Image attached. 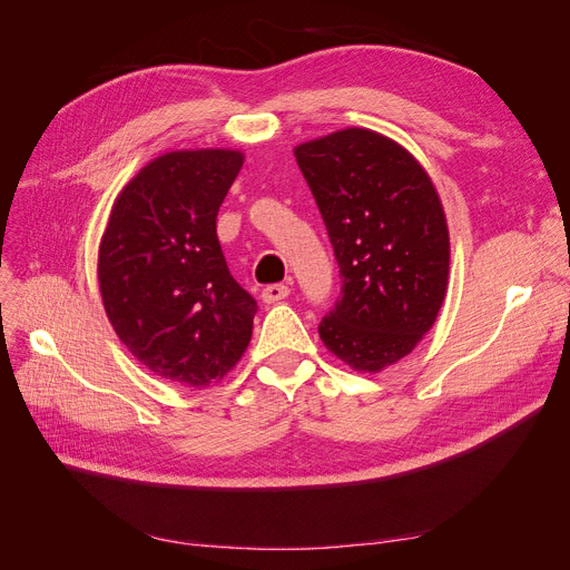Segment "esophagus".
<instances>
[{"instance_id": "34e87169", "label": "esophagus", "mask_w": 570, "mask_h": 570, "mask_svg": "<svg viewBox=\"0 0 570 570\" xmlns=\"http://www.w3.org/2000/svg\"><path fill=\"white\" fill-rule=\"evenodd\" d=\"M287 295H289V287H287L285 283H273V285H266V287L262 289V299H264L266 304L281 302V299H285Z\"/></svg>"}]
</instances>
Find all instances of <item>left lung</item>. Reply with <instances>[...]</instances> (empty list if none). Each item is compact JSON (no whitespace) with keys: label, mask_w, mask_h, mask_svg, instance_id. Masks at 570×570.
Listing matches in <instances>:
<instances>
[{"label":"left lung","mask_w":570,"mask_h":570,"mask_svg":"<svg viewBox=\"0 0 570 570\" xmlns=\"http://www.w3.org/2000/svg\"><path fill=\"white\" fill-rule=\"evenodd\" d=\"M340 266L323 344L377 373L433 327L450 275V233L433 180L396 142L347 128L295 149Z\"/></svg>","instance_id":"8db88e82"}]
</instances>
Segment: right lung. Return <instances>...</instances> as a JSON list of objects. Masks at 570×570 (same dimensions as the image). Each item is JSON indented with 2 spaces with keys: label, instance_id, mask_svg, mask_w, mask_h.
Here are the masks:
<instances>
[{
  "label": "right lung",
  "instance_id": "right-lung-1",
  "mask_svg": "<svg viewBox=\"0 0 570 570\" xmlns=\"http://www.w3.org/2000/svg\"><path fill=\"white\" fill-rule=\"evenodd\" d=\"M243 161L233 149L168 151L114 202L99 245L101 299L120 342L166 381L212 385L252 340L256 302L216 235Z\"/></svg>",
  "mask_w": 570,
  "mask_h": 570
}]
</instances>
